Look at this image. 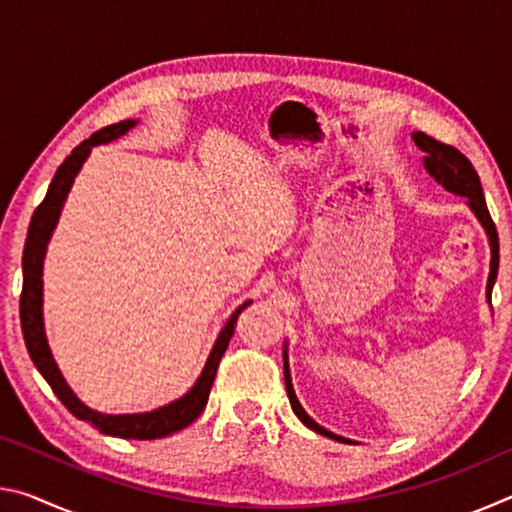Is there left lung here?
<instances>
[{"mask_svg": "<svg viewBox=\"0 0 512 512\" xmlns=\"http://www.w3.org/2000/svg\"><path fill=\"white\" fill-rule=\"evenodd\" d=\"M413 142L418 144L420 151H424V167H427L431 176L436 178L438 183L447 189V192L465 196L467 205H470V210L474 212L476 219H479V223L485 228V235H488V241H490V255H492L490 257L488 289H485V296H488V302H490L492 300V287H495L497 271H499V235H497L495 221H492V216L488 212V205H485L479 173L474 171L472 162L467 160L461 151L454 149V146H449V144L433 140V137H429L427 133H413ZM284 384H287V395H289L291 409H293V413L298 415L300 422L305 424V427L320 433V436L339 440V443H350L348 438L336 436V433L327 431L325 427H320V424L316 420H311L307 411L302 409V404L298 402L296 391H293V384H291L287 352H284Z\"/></svg>", "mask_w": 512, "mask_h": 512, "instance_id": "1", "label": "left lung"}]
</instances>
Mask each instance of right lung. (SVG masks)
<instances>
[{
  "label": "right lung",
  "mask_w": 512,
  "mask_h": 512,
  "mask_svg": "<svg viewBox=\"0 0 512 512\" xmlns=\"http://www.w3.org/2000/svg\"><path fill=\"white\" fill-rule=\"evenodd\" d=\"M135 124H137L135 119H126V121H119V124L101 128V131L94 133L90 140H85L76 146V149L67 155L65 162L58 167L56 176L47 189L45 201L36 207L33 219L29 223L27 244H24V253H22L24 282H22V296H20V323H22L24 343H27V350L31 354V361L36 363L40 375L47 379L51 391H54L58 400L67 406L69 413L76 415L79 420L94 424V427H97L101 433H108V436L155 440V438L169 436L173 431L185 429L187 424H192L198 415L203 413L207 397H210V391H212L216 368H219L223 352L228 350V343L232 339V334H235L237 318L241 311L250 305V300L244 302V305L230 316L228 323H225L219 339L214 341L210 357L205 361L201 377L196 379V384L189 388L180 400L164 404L155 411L128 413V415H106V413L92 411L90 406H85L79 397L74 395L72 388H69L67 381L63 379V375H60L54 357H51V350L45 336V323H42V262H45L51 232L56 228L60 210H63V203L69 194V189H72L76 173L81 171L83 162L88 160L92 146L117 140V137L131 131Z\"/></svg>",
  "instance_id": "right-lung-1"
}]
</instances>
